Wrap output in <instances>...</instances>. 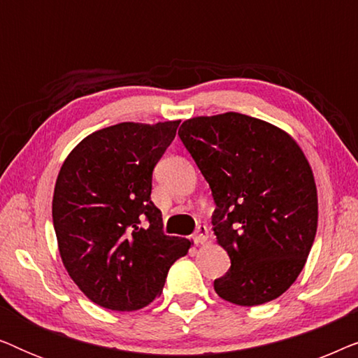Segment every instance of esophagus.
I'll use <instances>...</instances> for the list:
<instances>
[{
  "instance_id": "esophagus-1",
  "label": "esophagus",
  "mask_w": 358,
  "mask_h": 358,
  "mask_svg": "<svg viewBox=\"0 0 358 358\" xmlns=\"http://www.w3.org/2000/svg\"><path fill=\"white\" fill-rule=\"evenodd\" d=\"M208 238V229L205 224H200V227H197V229H195L194 233V241L195 244H203L205 241H207Z\"/></svg>"
}]
</instances>
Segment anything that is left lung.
Segmentation results:
<instances>
[{
    "mask_svg": "<svg viewBox=\"0 0 358 358\" xmlns=\"http://www.w3.org/2000/svg\"><path fill=\"white\" fill-rule=\"evenodd\" d=\"M179 136L212 189L213 231L231 259L215 292L239 306L275 300L300 275L316 236L305 153L287 131L238 112L194 117Z\"/></svg>",
    "mask_w": 358,
    "mask_h": 358,
    "instance_id": "obj_1",
    "label": "left lung"
}]
</instances>
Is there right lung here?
Returning <instances> with one entry per match:
<instances>
[{
  "label": "right lung",
  "instance_id": "obj_1",
  "mask_svg": "<svg viewBox=\"0 0 358 358\" xmlns=\"http://www.w3.org/2000/svg\"><path fill=\"white\" fill-rule=\"evenodd\" d=\"M180 120L122 122L87 135L63 163L52 217L63 266L92 303L135 311L163 292L185 238L166 236L151 176Z\"/></svg>",
  "mask_w": 358,
  "mask_h": 358
}]
</instances>
